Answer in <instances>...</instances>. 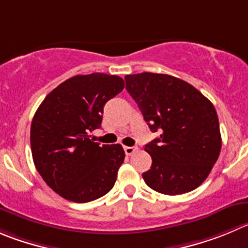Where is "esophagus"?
<instances>
[{
    "mask_svg": "<svg viewBox=\"0 0 248 248\" xmlns=\"http://www.w3.org/2000/svg\"><path fill=\"white\" fill-rule=\"evenodd\" d=\"M124 151H125L126 155H131L138 151V147H136V146H125V147H124Z\"/></svg>",
    "mask_w": 248,
    "mask_h": 248,
    "instance_id": "1",
    "label": "esophagus"
}]
</instances>
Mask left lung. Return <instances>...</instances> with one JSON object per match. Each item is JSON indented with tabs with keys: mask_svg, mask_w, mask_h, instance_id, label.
Wrapping results in <instances>:
<instances>
[{
	"mask_svg": "<svg viewBox=\"0 0 248 248\" xmlns=\"http://www.w3.org/2000/svg\"><path fill=\"white\" fill-rule=\"evenodd\" d=\"M125 89L151 131L161 136L145 146L152 157L142 174L147 186L164 195L199 187L216 164L221 148L217 110L188 82L167 74L126 75Z\"/></svg>",
	"mask_w": 248,
	"mask_h": 248,
	"instance_id": "1",
	"label": "left lung"
}]
</instances>
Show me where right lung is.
I'll return each instance as SVG.
<instances>
[{"mask_svg": "<svg viewBox=\"0 0 248 248\" xmlns=\"http://www.w3.org/2000/svg\"><path fill=\"white\" fill-rule=\"evenodd\" d=\"M124 89L117 75H75L58 85L37 108L30 128L35 167L45 183L68 201L85 203L109 192L125 158L119 143L100 145L106 102Z\"/></svg>", "mask_w": 248, "mask_h": 248, "instance_id": "obj_1", "label": "right lung"}]
</instances>
